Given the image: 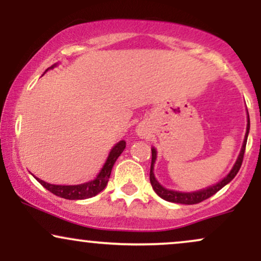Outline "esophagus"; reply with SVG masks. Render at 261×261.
Masks as SVG:
<instances>
[{
	"mask_svg": "<svg viewBox=\"0 0 261 261\" xmlns=\"http://www.w3.org/2000/svg\"><path fill=\"white\" fill-rule=\"evenodd\" d=\"M137 135L141 137H146L147 136V133H146V130L143 127H139L137 128Z\"/></svg>",
	"mask_w": 261,
	"mask_h": 261,
	"instance_id": "esophagus-1",
	"label": "esophagus"
}]
</instances>
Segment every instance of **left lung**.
Masks as SVG:
<instances>
[{
  "label": "left lung",
  "mask_w": 261,
  "mask_h": 261,
  "mask_svg": "<svg viewBox=\"0 0 261 261\" xmlns=\"http://www.w3.org/2000/svg\"><path fill=\"white\" fill-rule=\"evenodd\" d=\"M250 128V120H249V114H248V122H247V133H245L244 142L243 146H242L241 153H239L238 158H237L234 166L230 169V172L224 176L221 181H218L217 184L212 185V187H208L206 189H202V190L199 191H193V193H181V191H175V190H169V189L163 188L160 182L157 181V179L154 178V162L155 158H157V151H155L154 147H152V162H151V170H149V180H151V185L153 188L158 196H161L162 199L166 200V201L169 202H176V203H184V205H194V203H199L203 201V200L208 199L212 195L220 191L224 185H227L228 182L232 180L233 178L237 175V173L239 172L242 166V162H243L244 152H245V146H247V140H248V134H249Z\"/></svg>",
  "instance_id": "8db88e82"
}]
</instances>
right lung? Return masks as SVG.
<instances>
[{
    "instance_id": "1",
    "label": "right lung",
    "mask_w": 261,
    "mask_h": 261,
    "mask_svg": "<svg viewBox=\"0 0 261 261\" xmlns=\"http://www.w3.org/2000/svg\"><path fill=\"white\" fill-rule=\"evenodd\" d=\"M56 66L53 65L50 68H54ZM46 70V71H47ZM125 147H126V142L125 141H120V142L116 143L115 146L112 148L109 155H108L106 163H104L103 168L99 172V174L97 175V178L93 179V180L88 181V182H83V184H79V185H54V184H49V182L41 180L35 176V179L40 182L41 185L45 189L53 193L54 195L64 197V199L67 200H85V199H89V197L95 196L97 194H99L101 190H104V188L107 187L108 181H109L110 178V173H112L113 166L115 163L118 157L122 153Z\"/></svg>"
}]
</instances>
